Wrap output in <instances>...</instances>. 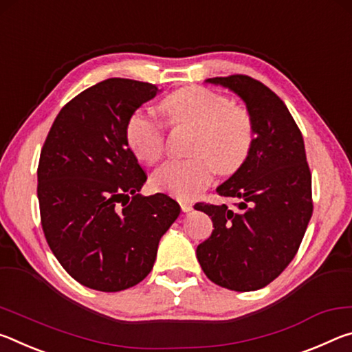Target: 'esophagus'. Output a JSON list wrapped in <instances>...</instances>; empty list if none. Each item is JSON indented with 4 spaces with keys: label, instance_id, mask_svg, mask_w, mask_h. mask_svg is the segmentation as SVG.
<instances>
[{
    "label": "esophagus",
    "instance_id": "1",
    "mask_svg": "<svg viewBox=\"0 0 352 352\" xmlns=\"http://www.w3.org/2000/svg\"><path fill=\"white\" fill-rule=\"evenodd\" d=\"M181 209L182 212H190L193 209V204L190 201H181Z\"/></svg>",
    "mask_w": 352,
    "mask_h": 352
}]
</instances>
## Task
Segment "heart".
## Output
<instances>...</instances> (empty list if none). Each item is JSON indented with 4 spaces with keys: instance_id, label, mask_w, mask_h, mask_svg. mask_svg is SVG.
<instances>
[{
    "instance_id": "obj_1",
    "label": "heart",
    "mask_w": 352,
    "mask_h": 352,
    "mask_svg": "<svg viewBox=\"0 0 352 352\" xmlns=\"http://www.w3.org/2000/svg\"><path fill=\"white\" fill-rule=\"evenodd\" d=\"M171 126H190L188 153L192 157L170 160L154 173L155 188L181 199H190L212 182L214 171L230 175L250 157L256 128L246 109L232 106L228 96L190 85L165 96L159 104ZM131 151L146 164L164 153V126L142 109L132 112L124 124Z\"/></svg>"
}]
</instances>
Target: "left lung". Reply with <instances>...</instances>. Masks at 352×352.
<instances>
[{"mask_svg": "<svg viewBox=\"0 0 352 352\" xmlns=\"http://www.w3.org/2000/svg\"><path fill=\"white\" fill-rule=\"evenodd\" d=\"M245 101L256 128L250 157L217 192L226 204H195L212 218L210 237L197 248L204 274L217 285L252 292L289 267L314 212L312 175L302 134L284 101L246 74L210 78Z\"/></svg>", "mask_w": 352, "mask_h": 352, "instance_id": "8db88e82", "label": "left lung"}]
</instances>
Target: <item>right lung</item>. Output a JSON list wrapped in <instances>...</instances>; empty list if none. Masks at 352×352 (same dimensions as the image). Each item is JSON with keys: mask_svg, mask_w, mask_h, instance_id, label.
Returning a JSON list of instances; mask_svg holds the SVG:
<instances>
[{"mask_svg": "<svg viewBox=\"0 0 352 352\" xmlns=\"http://www.w3.org/2000/svg\"><path fill=\"white\" fill-rule=\"evenodd\" d=\"M157 85L111 78L60 109L37 168L45 239L74 280L100 292L137 285L181 207L165 193L138 195L146 173L124 138L129 115Z\"/></svg>", "mask_w": 352, "mask_h": 352, "instance_id": "obj_1", "label": "right lung"}]
</instances>
